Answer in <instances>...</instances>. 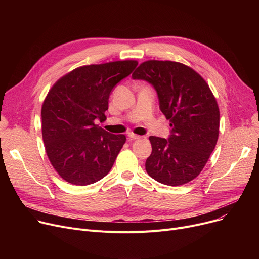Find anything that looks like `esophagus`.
<instances>
[{"instance_id": "1", "label": "esophagus", "mask_w": 259, "mask_h": 259, "mask_svg": "<svg viewBox=\"0 0 259 259\" xmlns=\"http://www.w3.org/2000/svg\"><path fill=\"white\" fill-rule=\"evenodd\" d=\"M128 138H129V140L134 141V140H139L141 137H140V135H138V134H134L132 132H129L128 133Z\"/></svg>"}]
</instances>
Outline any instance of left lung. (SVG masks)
I'll return each instance as SVG.
<instances>
[{"mask_svg": "<svg viewBox=\"0 0 259 259\" xmlns=\"http://www.w3.org/2000/svg\"><path fill=\"white\" fill-rule=\"evenodd\" d=\"M132 78L153 86L172 128L168 139L149 138L152 153L146 160L147 173L173 187L191 182L206 166L220 132V109L206 80L171 61L144 62Z\"/></svg>", "mask_w": 259, "mask_h": 259, "instance_id": "8db88e82", "label": "left lung"}]
</instances>
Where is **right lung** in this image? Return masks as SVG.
Returning <instances> with one entry per match:
<instances>
[{
  "label": "right lung",
  "instance_id": "add662e5",
  "mask_svg": "<svg viewBox=\"0 0 259 259\" xmlns=\"http://www.w3.org/2000/svg\"><path fill=\"white\" fill-rule=\"evenodd\" d=\"M137 61L76 68L49 90L42 106V135L47 156L66 182L97 183L111 170L126 142L97 125L104 121L109 97L132 73Z\"/></svg>",
  "mask_w": 259,
  "mask_h": 259
}]
</instances>
